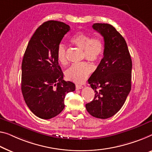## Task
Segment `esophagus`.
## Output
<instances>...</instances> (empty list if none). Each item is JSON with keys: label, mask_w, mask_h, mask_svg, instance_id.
I'll list each match as a JSON object with an SVG mask.
<instances>
[{"label": "esophagus", "mask_w": 152, "mask_h": 152, "mask_svg": "<svg viewBox=\"0 0 152 152\" xmlns=\"http://www.w3.org/2000/svg\"><path fill=\"white\" fill-rule=\"evenodd\" d=\"M83 87L82 85H76V89H83Z\"/></svg>", "instance_id": "esophagus-1"}]
</instances>
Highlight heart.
Masks as SVG:
<instances>
[{"mask_svg":"<svg viewBox=\"0 0 152 152\" xmlns=\"http://www.w3.org/2000/svg\"><path fill=\"white\" fill-rule=\"evenodd\" d=\"M71 42L79 48L83 50V57L91 61H98L102 56L104 44L100 38L91 37L88 34L79 31L72 36ZM56 56L60 63L66 64V47L60 44L56 50ZM93 71V67L89 63L81 62L72 64L66 71L65 75L67 80L80 83L83 82Z\"/></svg>","mask_w":152,"mask_h":152,"instance_id":"b5f03b06","label":"heart"}]
</instances>
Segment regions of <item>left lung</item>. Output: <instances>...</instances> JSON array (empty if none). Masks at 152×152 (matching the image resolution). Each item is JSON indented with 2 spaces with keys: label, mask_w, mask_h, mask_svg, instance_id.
I'll return each mask as SVG.
<instances>
[{
  "label": "left lung",
  "mask_w": 152,
  "mask_h": 152,
  "mask_svg": "<svg viewBox=\"0 0 152 152\" xmlns=\"http://www.w3.org/2000/svg\"><path fill=\"white\" fill-rule=\"evenodd\" d=\"M93 28L104 37V57L88 80L94 99L85 105L93 117L107 119L121 109L131 90L132 59L126 40L115 27L96 23Z\"/></svg>",
  "instance_id": "obj_1"
}]
</instances>
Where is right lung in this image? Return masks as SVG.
Masks as SVG:
<instances>
[{
	"mask_svg": "<svg viewBox=\"0 0 152 152\" xmlns=\"http://www.w3.org/2000/svg\"><path fill=\"white\" fill-rule=\"evenodd\" d=\"M70 30L64 22L49 20L38 27L28 42L22 63L21 89L34 115L43 119L58 115L65 107V95L75 85L63 80L56 50Z\"/></svg>",
	"mask_w": 152,
	"mask_h": 152,
	"instance_id": "right-lung-1",
	"label": "right lung"
}]
</instances>
